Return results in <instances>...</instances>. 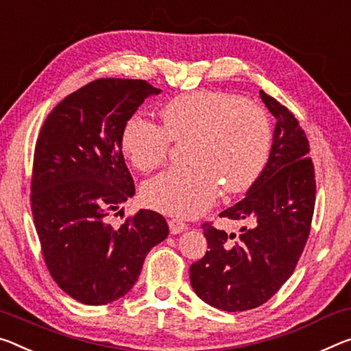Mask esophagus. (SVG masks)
Returning <instances> with one entry per match:
<instances>
[{
  "label": "esophagus",
  "mask_w": 351,
  "mask_h": 351,
  "mask_svg": "<svg viewBox=\"0 0 351 351\" xmlns=\"http://www.w3.org/2000/svg\"><path fill=\"white\" fill-rule=\"evenodd\" d=\"M169 226H170V232H171V234H180V232L187 230V225L184 223V221L176 220V219L169 220Z\"/></svg>",
  "instance_id": "1"
}]
</instances>
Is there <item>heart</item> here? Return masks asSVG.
<instances>
[{
    "label": "heart",
    "instance_id": "1",
    "mask_svg": "<svg viewBox=\"0 0 351 351\" xmlns=\"http://www.w3.org/2000/svg\"><path fill=\"white\" fill-rule=\"evenodd\" d=\"M162 126L134 115L121 131V148L137 170L148 173L169 158L171 141H191L192 165L149 180L142 197L149 208L191 219L226 193L252 187L269 160L271 121L263 106L221 90L181 93L160 108Z\"/></svg>",
    "mask_w": 351,
    "mask_h": 351
}]
</instances>
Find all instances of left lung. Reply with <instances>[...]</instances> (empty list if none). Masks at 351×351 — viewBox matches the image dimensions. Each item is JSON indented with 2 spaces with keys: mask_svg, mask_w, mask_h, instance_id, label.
<instances>
[{
  "mask_svg": "<svg viewBox=\"0 0 351 351\" xmlns=\"http://www.w3.org/2000/svg\"><path fill=\"white\" fill-rule=\"evenodd\" d=\"M276 119L265 169L247 195L220 217L241 221V232L202 225L208 252L191 265V285L204 303L237 313L258 308L295 270L315 204L309 142L291 110L259 92Z\"/></svg>",
  "mask_w": 351,
  "mask_h": 351,
  "instance_id": "obj_1",
  "label": "left lung"
}]
</instances>
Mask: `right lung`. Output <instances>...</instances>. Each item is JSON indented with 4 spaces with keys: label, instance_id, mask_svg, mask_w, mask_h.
I'll return each instance as SVG.
<instances>
[{
    "label": "right lung",
    "instance_id": "add662e5",
    "mask_svg": "<svg viewBox=\"0 0 351 351\" xmlns=\"http://www.w3.org/2000/svg\"><path fill=\"white\" fill-rule=\"evenodd\" d=\"M158 93L143 80L101 77L65 97L38 134L31 181L36 231L53 280L80 303L126 295L149 250L169 236L164 217L148 209L119 230L108 223L136 192L121 131Z\"/></svg>",
    "mask_w": 351,
    "mask_h": 351
}]
</instances>
